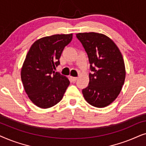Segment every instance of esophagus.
<instances>
[{
	"instance_id": "1",
	"label": "esophagus",
	"mask_w": 146,
	"mask_h": 146,
	"mask_svg": "<svg viewBox=\"0 0 146 146\" xmlns=\"http://www.w3.org/2000/svg\"><path fill=\"white\" fill-rule=\"evenodd\" d=\"M70 79L72 80L73 82H76L78 80V78L77 77H72V76H70Z\"/></svg>"
}]
</instances>
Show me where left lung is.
Returning <instances> with one entry per match:
<instances>
[{"label":"left lung","instance_id":"1","mask_svg":"<svg viewBox=\"0 0 146 146\" xmlns=\"http://www.w3.org/2000/svg\"><path fill=\"white\" fill-rule=\"evenodd\" d=\"M76 37L88 54L92 72L88 86L82 90L84 98L93 106L106 107L117 98L124 84L125 68L121 52L104 34L77 33Z\"/></svg>","mask_w":146,"mask_h":146}]
</instances>
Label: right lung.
Returning <instances> with one entry per match:
<instances>
[{"label":"right lung","mask_w":146,"mask_h":146,"mask_svg":"<svg viewBox=\"0 0 146 146\" xmlns=\"http://www.w3.org/2000/svg\"><path fill=\"white\" fill-rule=\"evenodd\" d=\"M72 39V34L41 38L33 44L26 56L21 80L29 99L40 108L57 104L70 84L67 77L53 70L60 64L62 52Z\"/></svg>","instance_id":"right-lung-1"}]
</instances>
